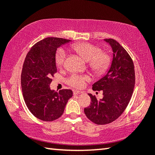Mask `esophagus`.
<instances>
[{"label": "esophagus", "mask_w": 155, "mask_h": 155, "mask_svg": "<svg viewBox=\"0 0 155 155\" xmlns=\"http://www.w3.org/2000/svg\"><path fill=\"white\" fill-rule=\"evenodd\" d=\"M83 91H79V90H74L73 91V94H74V95H77V94H83Z\"/></svg>", "instance_id": "34e87169"}]
</instances>
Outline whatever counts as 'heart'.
<instances>
[{"mask_svg":"<svg viewBox=\"0 0 155 155\" xmlns=\"http://www.w3.org/2000/svg\"><path fill=\"white\" fill-rule=\"evenodd\" d=\"M72 48L77 53L87 62L91 70L96 74H102L106 71L111 64V57L107 53L102 52L98 46L89 43L74 44ZM66 57L63 48L57 50L55 54V63L58 67L64 65ZM89 78L86 76L72 74L68 79V83L74 87L81 88L85 85Z\"/></svg>","mask_w":155,"mask_h":155,"instance_id":"obj_1","label":"heart"}]
</instances>
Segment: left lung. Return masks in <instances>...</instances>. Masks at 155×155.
I'll return each mask as SVG.
<instances>
[{"mask_svg": "<svg viewBox=\"0 0 155 155\" xmlns=\"http://www.w3.org/2000/svg\"><path fill=\"white\" fill-rule=\"evenodd\" d=\"M104 41L112 49V61L106 74L92 85L94 91L103 90V98L98 100L88 94L91 105L84 109L87 118L99 125L109 124L122 115L132 96L135 83L134 64L127 51L113 39Z\"/></svg>", "mask_w": 155, "mask_h": 155, "instance_id": "left-lung-1", "label": "left lung"}]
</instances>
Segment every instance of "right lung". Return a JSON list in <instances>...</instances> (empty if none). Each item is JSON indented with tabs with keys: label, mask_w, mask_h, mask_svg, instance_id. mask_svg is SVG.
<instances>
[{
	"label": "right lung",
	"mask_w": 155,
	"mask_h": 155,
	"mask_svg": "<svg viewBox=\"0 0 155 155\" xmlns=\"http://www.w3.org/2000/svg\"><path fill=\"white\" fill-rule=\"evenodd\" d=\"M71 40L47 38L38 41L28 52L21 74V85L25 103L37 118L54 121L64 114L71 90H52L51 77L57 72L56 51Z\"/></svg>",
	"instance_id": "obj_1"
}]
</instances>
